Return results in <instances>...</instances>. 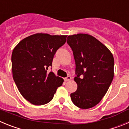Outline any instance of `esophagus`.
I'll return each instance as SVG.
<instances>
[{"instance_id":"1","label":"esophagus","mask_w":129,"mask_h":129,"mask_svg":"<svg viewBox=\"0 0 129 129\" xmlns=\"http://www.w3.org/2000/svg\"><path fill=\"white\" fill-rule=\"evenodd\" d=\"M71 79H72V77H70V76H67V77H65V78H64V81H70V80H71Z\"/></svg>"}]
</instances>
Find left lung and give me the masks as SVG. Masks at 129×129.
I'll list each match as a JSON object with an SVG mask.
<instances>
[{"label": "left lung", "instance_id": "8db88e82", "mask_svg": "<svg viewBox=\"0 0 129 129\" xmlns=\"http://www.w3.org/2000/svg\"><path fill=\"white\" fill-rule=\"evenodd\" d=\"M67 43L73 51L77 74L74 81L77 89L70 98L79 108L90 109L100 103L112 81L113 55L105 45L88 34L69 35Z\"/></svg>", "mask_w": 129, "mask_h": 129}]
</instances>
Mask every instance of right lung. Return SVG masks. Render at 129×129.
Returning <instances> with one entry per match:
<instances>
[{
	"label": "right lung",
	"mask_w": 129,
	"mask_h": 129,
	"mask_svg": "<svg viewBox=\"0 0 129 129\" xmlns=\"http://www.w3.org/2000/svg\"><path fill=\"white\" fill-rule=\"evenodd\" d=\"M67 35L38 33L23 39L11 55L13 78L21 95L31 104L43 105L53 99L64 80L52 72L53 56Z\"/></svg>",
	"instance_id": "right-lung-1"
}]
</instances>
